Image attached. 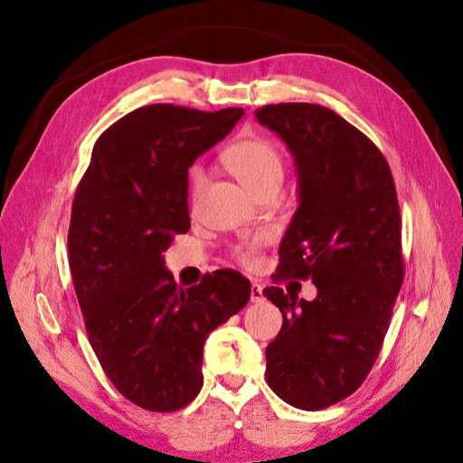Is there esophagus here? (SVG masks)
<instances>
[{
	"label": "esophagus",
	"instance_id": "34e87169",
	"mask_svg": "<svg viewBox=\"0 0 463 463\" xmlns=\"http://www.w3.org/2000/svg\"><path fill=\"white\" fill-rule=\"evenodd\" d=\"M250 300L252 302H262L264 300V292H262V287L259 282H252L250 287Z\"/></svg>",
	"mask_w": 463,
	"mask_h": 463
}]
</instances>
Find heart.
Masks as SVG:
<instances>
[{"instance_id": "heart-1", "label": "heart", "mask_w": 463, "mask_h": 463, "mask_svg": "<svg viewBox=\"0 0 463 463\" xmlns=\"http://www.w3.org/2000/svg\"><path fill=\"white\" fill-rule=\"evenodd\" d=\"M222 165L229 169L241 184L252 194H259L264 189H279L282 181V156L272 141L264 139L260 135H242L232 141L222 151ZM191 191L196 193L203 184V171L193 166L189 173ZM262 247V239H257L249 247L239 250L241 262L257 264L259 250Z\"/></svg>"}]
</instances>
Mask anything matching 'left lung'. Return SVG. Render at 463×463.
Returning a JSON list of instances; mask_svg holds the SVG:
<instances>
[{
	"instance_id": "8db88e82",
	"label": "left lung",
	"mask_w": 463,
	"mask_h": 463,
	"mask_svg": "<svg viewBox=\"0 0 463 463\" xmlns=\"http://www.w3.org/2000/svg\"><path fill=\"white\" fill-rule=\"evenodd\" d=\"M260 125L294 156L298 209L280 242L274 280L310 279L314 300L264 288L282 312L267 346V382L287 404L322 410L366 380L404 280L402 221L388 161L328 107H260Z\"/></svg>"
}]
</instances>
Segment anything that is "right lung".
Returning a JSON list of instances; mask_svg holds the SVG:
<instances>
[{"mask_svg": "<svg viewBox=\"0 0 463 463\" xmlns=\"http://www.w3.org/2000/svg\"><path fill=\"white\" fill-rule=\"evenodd\" d=\"M242 115L171 103L135 109L97 139L75 191L67 244L85 328L107 378L145 410L194 400L206 338L250 298L249 279L231 269L179 288L163 257L191 229L189 166Z\"/></svg>", "mask_w": 463, "mask_h": 463, "instance_id": "1", "label": "right lung"}]
</instances>
